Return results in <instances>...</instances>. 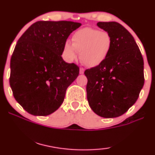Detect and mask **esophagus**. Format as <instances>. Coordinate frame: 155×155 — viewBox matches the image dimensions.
I'll return each mask as SVG.
<instances>
[{"instance_id":"esophagus-1","label":"esophagus","mask_w":155,"mask_h":155,"mask_svg":"<svg viewBox=\"0 0 155 155\" xmlns=\"http://www.w3.org/2000/svg\"><path fill=\"white\" fill-rule=\"evenodd\" d=\"M84 72H85V70H84V68H80V74H83Z\"/></svg>"}]
</instances>
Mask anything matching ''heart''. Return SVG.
I'll return each instance as SVG.
<instances>
[{
	"label": "heart",
	"instance_id": "b5f03b06",
	"mask_svg": "<svg viewBox=\"0 0 155 155\" xmlns=\"http://www.w3.org/2000/svg\"><path fill=\"white\" fill-rule=\"evenodd\" d=\"M73 44L67 42L64 54L70 61L77 58L80 53L82 63L88 68H95L104 62L112 46L110 34L91 28H84L76 31L72 38Z\"/></svg>",
	"mask_w": 155,
	"mask_h": 155
}]
</instances>
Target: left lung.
I'll list each match as a JSON object with an SVG mask.
<instances>
[{
	"mask_svg": "<svg viewBox=\"0 0 155 155\" xmlns=\"http://www.w3.org/2000/svg\"><path fill=\"white\" fill-rule=\"evenodd\" d=\"M97 25L110 34L112 46L102 63L85 71L90 107L104 118L121 116L135 103L143 87V58L134 38L117 22Z\"/></svg>",
	"mask_w": 155,
	"mask_h": 155,
	"instance_id": "left-lung-1",
	"label": "left lung"
}]
</instances>
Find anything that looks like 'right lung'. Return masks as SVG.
I'll use <instances>...</instances> for the list:
<instances>
[{
	"label": "right lung",
	"instance_id": "right-lung-1",
	"mask_svg": "<svg viewBox=\"0 0 155 155\" xmlns=\"http://www.w3.org/2000/svg\"><path fill=\"white\" fill-rule=\"evenodd\" d=\"M81 23L38 21L24 33L11 59L10 85L16 101L28 113L47 116L64 101L79 68L61 57L68 36Z\"/></svg>",
	"mask_w": 155,
	"mask_h": 155
}]
</instances>
